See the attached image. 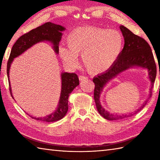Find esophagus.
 <instances>
[{
    "label": "esophagus",
    "mask_w": 160,
    "mask_h": 160,
    "mask_svg": "<svg viewBox=\"0 0 160 160\" xmlns=\"http://www.w3.org/2000/svg\"><path fill=\"white\" fill-rule=\"evenodd\" d=\"M79 78L80 81H85L86 79H88V77H87L86 76H84V75H81Z\"/></svg>",
    "instance_id": "34e87169"
}]
</instances>
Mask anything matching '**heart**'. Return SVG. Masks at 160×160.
Returning <instances> with one entry per match:
<instances>
[{
  "label": "heart",
  "instance_id": "b5f03b06",
  "mask_svg": "<svg viewBox=\"0 0 160 160\" xmlns=\"http://www.w3.org/2000/svg\"><path fill=\"white\" fill-rule=\"evenodd\" d=\"M68 47H61L59 53L65 63L75 66L78 56L90 73L98 74L107 70L121 53L123 39L116 30L97 27H80L68 35Z\"/></svg>",
  "mask_w": 160,
  "mask_h": 160
}]
</instances>
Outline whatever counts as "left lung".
<instances>
[{"label": "left lung", "instance_id": "left-lung-1", "mask_svg": "<svg viewBox=\"0 0 160 160\" xmlns=\"http://www.w3.org/2000/svg\"><path fill=\"white\" fill-rule=\"evenodd\" d=\"M120 28L125 40L124 47H123L121 53L116 62L109 69H108L103 73L98 74L92 79V81L95 83L94 99L96 107H97L99 113L102 117L109 120L122 119L133 116L134 114L139 112L146 106L148 99L151 97L152 86L154 85L157 74V68L155 59L153 57L151 48L148 43L143 38L134 34L126 27L120 26ZM134 66L146 68L149 71V78L152 82L149 98L144 102L142 107L133 114H130L128 115L127 114L118 115L117 114L108 113L101 106L99 102V97L102 89L111 79L113 78L122 71Z\"/></svg>", "mask_w": 160, "mask_h": 160}]
</instances>
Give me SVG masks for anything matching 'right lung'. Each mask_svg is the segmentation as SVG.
Masks as SVG:
<instances>
[{
  "instance_id": "obj_1",
  "label": "right lung",
  "mask_w": 160,
  "mask_h": 160,
  "mask_svg": "<svg viewBox=\"0 0 160 160\" xmlns=\"http://www.w3.org/2000/svg\"><path fill=\"white\" fill-rule=\"evenodd\" d=\"M65 28L58 24L53 23L52 22H47L43 25L38 26V28L31 30L28 32L21 36L18 39L12 48L10 57H9L7 64V74L10 86V92L12 97V89L10 86V81L9 79V73L11 63L12 62L14 58L19 56L26 51L32 45L37 44L40 42L49 41L53 43V49L56 53H58L59 48L58 44L61 40L62 31ZM62 87L61 98L58 102V107L57 109L43 118H35L30 116L32 118L38 120H42L44 122H55L57 120L62 119L64 117L68 110V98L69 95L76 87L79 85V81L77 75L75 73H68L63 72L61 74Z\"/></svg>"
}]
</instances>
